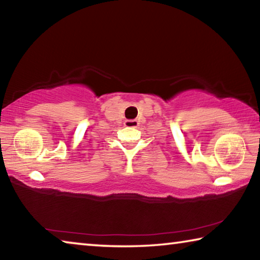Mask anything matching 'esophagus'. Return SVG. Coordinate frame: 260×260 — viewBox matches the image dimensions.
I'll list each match as a JSON object with an SVG mask.
<instances>
[{"label":"esophagus","instance_id":"1","mask_svg":"<svg viewBox=\"0 0 260 260\" xmlns=\"http://www.w3.org/2000/svg\"><path fill=\"white\" fill-rule=\"evenodd\" d=\"M140 122L136 120V119H128V120H125V126L126 127H133V128H135V127L139 126Z\"/></svg>","mask_w":260,"mask_h":260}]
</instances>
